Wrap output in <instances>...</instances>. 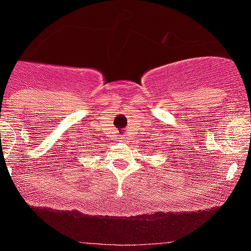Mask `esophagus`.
<instances>
[{
	"label": "esophagus",
	"mask_w": 251,
	"mask_h": 251,
	"mask_svg": "<svg viewBox=\"0 0 251 251\" xmlns=\"http://www.w3.org/2000/svg\"><path fill=\"white\" fill-rule=\"evenodd\" d=\"M120 141H121V142H124V143H125V142L127 141V138H126V137H121V138H120Z\"/></svg>",
	"instance_id": "1"
}]
</instances>
